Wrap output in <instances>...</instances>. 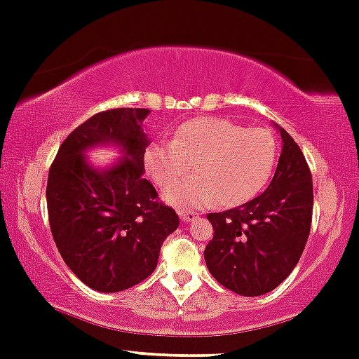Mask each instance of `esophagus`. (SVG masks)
Wrapping results in <instances>:
<instances>
[{
  "label": "esophagus",
  "mask_w": 359,
  "mask_h": 359,
  "mask_svg": "<svg viewBox=\"0 0 359 359\" xmlns=\"http://www.w3.org/2000/svg\"><path fill=\"white\" fill-rule=\"evenodd\" d=\"M196 218H198V215H196V212H192V211H180V219H182L184 223L194 222Z\"/></svg>",
  "instance_id": "obj_1"
}]
</instances>
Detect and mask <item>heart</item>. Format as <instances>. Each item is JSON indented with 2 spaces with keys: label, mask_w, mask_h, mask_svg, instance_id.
Instances as JSON below:
<instances>
[{
  "label": "heart",
  "mask_w": 359,
  "mask_h": 359,
  "mask_svg": "<svg viewBox=\"0 0 359 359\" xmlns=\"http://www.w3.org/2000/svg\"><path fill=\"white\" fill-rule=\"evenodd\" d=\"M278 158L273 133L262 128L243 129L223 117H198L184 122L170 143H151L144 151L148 175L165 191V201L179 210L238 206L257 196L269 182Z\"/></svg>",
  "instance_id": "obj_1"
}]
</instances>
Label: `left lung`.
Instances as JSON below:
<instances>
[{
	"label": "left lung",
	"instance_id": "1",
	"mask_svg": "<svg viewBox=\"0 0 359 359\" xmlns=\"http://www.w3.org/2000/svg\"><path fill=\"white\" fill-rule=\"evenodd\" d=\"M278 129L283 149L269 187L242 206L208 215L215 230L204 250L208 269L242 297L278 288L300 261L310 233L312 173L293 137Z\"/></svg>",
	"mask_w": 359,
	"mask_h": 359
}]
</instances>
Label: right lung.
I'll list each match as a JSON object with an SVG mask.
<instances>
[{"instance_id":"obj_1","label":"right lung","mask_w":359,"mask_h":359,"mask_svg":"<svg viewBox=\"0 0 359 359\" xmlns=\"http://www.w3.org/2000/svg\"><path fill=\"white\" fill-rule=\"evenodd\" d=\"M148 109H110L78 126L62 141L47 179V211L56 247L80 281L102 293L137 285L155 271L179 216L160 203L143 177ZM112 144L125 153L105 169L86 151Z\"/></svg>"}]
</instances>
